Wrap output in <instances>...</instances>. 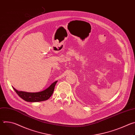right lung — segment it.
Segmentation results:
<instances>
[{"instance_id":"add662e5","label":"right lung","mask_w":135,"mask_h":135,"mask_svg":"<svg viewBox=\"0 0 135 135\" xmlns=\"http://www.w3.org/2000/svg\"><path fill=\"white\" fill-rule=\"evenodd\" d=\"M57 81L52 83L45 90L38 92H27L19 91L13 88L14 91L24 100L28 102H39L46 100L50 98L53 93L55 85Z\"/></svg>"}]
</instances>
